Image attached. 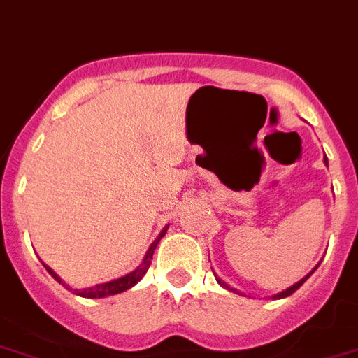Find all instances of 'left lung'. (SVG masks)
Returning <instances> with one entry per match:
<instances>
[{"mask_svg":"<svg viewBox=\"0 0 358 358\" xmlns=\"http://www.w3.org/2000/svg\"><path fill=\"white\" fill-rule=\"evenodd\" d=\"M324 162H326V166H327V157H324ZM318 265H320V264H318ZM318 265H317V267H315V268H313L311 273H309V274H306V276H303V278L300 280V282H296V283H294V285H291V287H287V289H285V291L278 292V294H274L273 298H287V296H291L292 292L296 291V289H300V287H302V285H303V282H306V280L309 278V276H311V274L315 273V271H317V268H318ZM215 280H217V282H220L221 285H223V287H225V289H229V291H234V292H238V291H236V289H232V287H230V285H227V283L223 282V280H221L220 276H215Z\"/></svg>","mask_w":358,"mask_h":358,"instance_id":"left-lung-1","label":"left lung"}]
</instances>
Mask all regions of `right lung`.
<instances>
[{"mask_svg":"<svg viewBox=\"0 0 358 358\" xmlns=\"http://www.w3.org/2000/svg\"><path fill=\"white\" fill-rule=\"evenodd\" d=\"M168 227H164V229L161 230V234L157 236V239L153 241L152 245H150V249H148L146 256H144L143 264L138 265L135 271H131V273L124 274V276H120V278L117 280H111V282H106V283H96V285H93V287H87V289H73L69 287L66 282H62V278L58 276V274L52 271L51 267H47L45 264H43V267L47 268V273L51 274L52 278L56 280L58 283H62L64 287L71 289V291L75 292V294H78V296H84V298H106V296H113V294H119V292H124L128 291V289H131L133 285H137L141 280H143V276L146 274L148 267H150V264H152V258H153V252H155V247H157V243L162 239V236L166 234Z\"/></svg>","mask_w":358,"mask_h":358,"instance_id":"obj_1","label":"right lung"}]
</instances>
